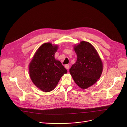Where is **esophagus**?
Segmentation results:
<instances>
[{
	"label": "esophagus",
	"mask_w": 127,
	"mask_h": 127,
	"mask_svg": "<svg viewBox=\"0 0 127 127\" xmlns=\"http://www.w3.org/2000/svg\"><path fill=\"white\" fill-rule=\"evenodd\" d=\"M65 68H66V69L68 70V69H69L70 66H69V64H66V65H65Z\"/></svg>",
	"instance_id": "1"
}]
</instances>
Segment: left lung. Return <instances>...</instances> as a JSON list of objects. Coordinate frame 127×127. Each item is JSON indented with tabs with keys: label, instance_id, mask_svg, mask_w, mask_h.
I'll return each instance as SVG.
<instances>
[{
	"label": "left lung",
	"instance_id": "8db88e82",
	"mask_svg": "<svg viewBox=\"0 0 127 127\" xmlns=\"http://www.w3.org/2000/svg\"><path fill=\"white\" fill-rule=\"evenodd\" d=\"M77 56L70 73L76 84L84 89L92 86L100 78L103 64L98 54L90 43L81 41L74 47Z\"/></svg>",
	"mask_w": 127,
	"mask_h": 127
}]
</instances>
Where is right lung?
I'll return each instance as SVG.
<instances>
[{
  "label": "right lung",
  "mask_w": 127,
  "mask_h": 127,
  "mask_svg": "<svg viewBox=\"0 0 127 127\" xmlns=\"http://www.w3.org/2000/svg\"><path fill=\"white\" fill-rule=\"evenodd\" d=\"M58 46L50 43L41 45L29 64V74L33 84L44 92H50L57 86L61 77L67 73L60 61L55 59Z\"/></svg>",
  "instance_id": "add662e5"
}]
</instances>
